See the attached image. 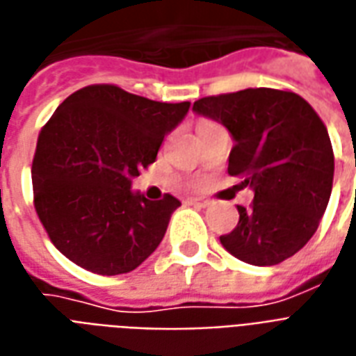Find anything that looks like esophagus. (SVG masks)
I'll return each instance as SVG.
<instances>
[{"mask_svg":"<svg viewBox=\"0 0 356 356\" xmlns=\"http://www.w3.org/2000/svg\"><path fill=\"white\" fill-rule=\"evenodd\" d=\"M189 204H195V207H199V209H204V207H209L210 201L209 199H203V197H191V199H188Z\"/></svg>","mask_w":356,"mask_h":356,"instance_id":"1","label":"esophagus"}]
</instances>
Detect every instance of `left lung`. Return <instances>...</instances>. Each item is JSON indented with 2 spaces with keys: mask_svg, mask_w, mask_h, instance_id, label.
Instances as JSON below:
<instances>
[{
  "mask_svg": "<svg viewBox=\"0 0 356 356\" xmlns=\"http://www.w3.org/2000/svg\"><path fill=\"white\" fill-rule=\"evenodd\" d=\"M193 111L222 123L235 146L227 172L250 186V209L237 207L238 224L220 243L252 266H277L315 235L334 180L326 127L302 96L260 87L204 96Z\"/></svg>",
  "mask_w": 356,
  "mask_h": 356,
  "instance_id": "left-lung-1",
  "label": "left lung"
}]
</instances>
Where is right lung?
Masks as SVG:
<instances>
[{
    "instance_id": "add662e5",
    "label": "right lung",
    "mask_w": 356,
    "mask_h": 356,
    "mask_svg": "<svg viewBox=\"0 0 356 356\" xmlns=\"http://www.w3.org/2000/svg\"><path fill=\"white\" fill-rule=\"evenodd\" d=\"M189 102H155L115 85L75 90L41 129L32 163L33 207L53 245L98 275H121L152 256L180 201L131 189Z\"/></svg>"
}]
</instances>
